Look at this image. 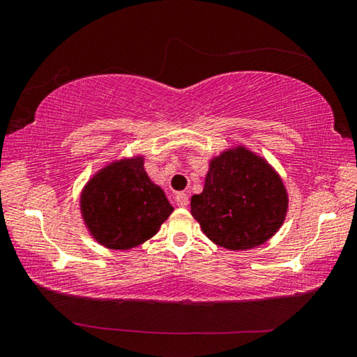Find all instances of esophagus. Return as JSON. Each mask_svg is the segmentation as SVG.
<instances>
[{
	"label": "esophagus",
	"mask_w": 357,
	"mask_h": 357,
	"mask_svg": "<svg viewBox=\"0 0 357 357\" xmlns=\"http://www.w3.org/2000/svg\"><path fill=\"white\" fill-rule=\"evenodd\" d=\"M174 200H176L178 206L181 208H185L187 204H189V197H187L185 192H178L176 195H174Z\"/></svg>",
	"instance_id": "1"
}]
</instances>
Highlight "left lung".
<instances>
[{"label": "left lung", "instance_id": "left-lung-1", "mask_svg": "<svg viewBox=\"0 0 357 357\" xmlns=\"http://www.w3.org/2000/svg\"><path fill=\"white\" fill-rule=\"evenodd\" d=\"M288 195L268 162L239 146L211 160L190 213L217 245L247 250L273 238L285 220Z\"/></svg>", "mask_w": 357, "mask_h": 357}]
</instances>
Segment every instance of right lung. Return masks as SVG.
<instances>
[{
	"mask_svg": "<svg viewBox=\"0 0 357 357\" xmlns=\"http://www.w3.org/2000/svg\"><path fill=\"white\" fill-rule=\"evenodd\" d=\"M172 213L164 190L144 172L143 157L105 167L82 193L84 223L98 243L113 250L153 238Z\"/></svg>",
	"mask_w": 357,
	"mask_h": 357,
	"instance_id": "add662e5",
	"label": "right lung"
}]
</instances>
